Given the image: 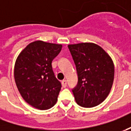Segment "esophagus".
<instances>
[{
    "instance_id": "34e87169",
    "label": "esophagus",
    "mask_w": 131,
    "mask_h": 131,
    "mask_svg": "<svg viewBox=\"0 0 131 131\" xmlns=\"http://www.w3.org/2000/svg\"><path fill=\"white\" fill-rule=\"evenodd\" d=\"M62 87L63 88H66L67 87V80H64L62 81Z\"/></svg>"
}]
</instances>
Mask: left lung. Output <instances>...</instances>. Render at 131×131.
<instances>
[{
	"label": "left lung",
	"instance_id": "left-lung-1",
	"mask_svg": "<svg viewBox=\"0 0 131 131\" xmlns=\"http://www.w3.org/2000/svg\"><path fill=\"white\" fill-rule=\"evenodd\" d=\"M76 66L78 82L72 89L76 103L92 107L103 103L110 93L114 80L112 59L102 47L94 43L68 45Z\"/></svg>",
	"mask_w": 131,
	"mask_h": 131
}]
</instances>
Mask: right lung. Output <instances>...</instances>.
<instances>
[{
	"instance_id": "1",
	"label": "right lung",
	"mask_w": 131,
	"mask_h": 131,
	"mask_svg": "<svg viewBox=\"0 0 131 131\" xmlns=\"http://www.w3.org/2000/svg\"><path fill=\"white\" fill-rule=\"evenodd\" d=\"M62 44L36 41L17 57L14 79L26 103L39 110H47L57 101L62 84L55 77L51 62L62 50Z\"/></svg>"
}]
</instances>
